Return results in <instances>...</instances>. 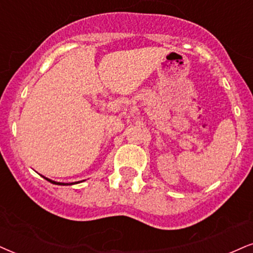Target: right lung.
Listing matches in <instances>:
<instances>
[{
    "label": "right lung",
    "mask_w": 253,
    "mask_h": 253,
    "mask_svg": "<svg viewBox=\"0 0 253 253\" xmlns=\"http://www.w3.org/2000/svg\"><path fill=\"white\" fill-rule=\"evenodd\" d=\"M45 178V180H47L49 182H51V183H53V184H60V185H64V184H73V183H60V182H55V181H51V180H49V178H46V177H44ZM77 183H78V182H77Z\"/></svg>",
    "instance_id": "right-lung-1"
}]
</instances>
